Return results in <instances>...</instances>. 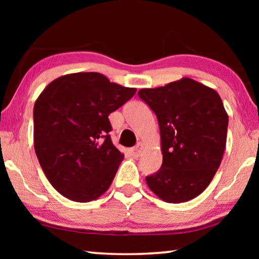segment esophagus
<instances>
[{
  "instance_id": "obj_1",
  "label": "esophagus",
  "mask_w": 259,
  "mask_h": 259,
  "mask_svg": "<svg viewBox=\"0 0 259 259\" xmlns=\"http://www.w3.org/2000/svg\"><path fill=\"white\" fill-rule=\"evenodd\" d=\"M143 150H144V145H143L142 143H138L137 146H135L134 148H131L130 154L133 155L134 157H139L140 155H142Z\"/></svg>"
}]
</instances>
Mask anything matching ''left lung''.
<instances>
[{"label": "left lung", "instance_id": "obj_1", "mask_svg": "<svg viewBox=\"0 0 259 259\" xmlns=\"http://www.w3.org/2000/svg\"><path fill=\"white\" fill-rule=\"evenodd\" d=\"M139 97L159 121L162 166L146 177L147 186L164 202H186L211 183L224 155L229 115L217 91L190 77Z\"/></svg>", "mask_w": 259, "mask_h": 259}]
</instances>
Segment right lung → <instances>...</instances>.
Masks as SVG:
<instances>
[{
    "label": "right lung",
    "mask_w": 259,
    "mask_h": 259,
    "mask_svg": "<svg viewBox=\"0 0 259 259\" xmlns=\"http://www.w3.org/2000/svg\"><path fill=\"white\" fill-rule=\"evenodd\" d=\"M136 88L100 73H73L48 84L34 105V148L48 181L75 202L98 199L123 160L113 145L108 115L133 97Z\"/></svg>",
    "instance_id": "1"
}]
</instances>
